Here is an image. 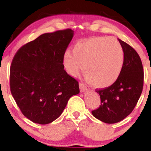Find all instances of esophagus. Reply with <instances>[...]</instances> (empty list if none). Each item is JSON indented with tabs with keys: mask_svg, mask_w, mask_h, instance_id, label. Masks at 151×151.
<instances>
[{
	"mask_svg": "<svg viewBox=\"0 0 151 151\" xmlns=\"http://www.w3.org/2000/svg\"><path fill=\"white\" fill-rule=\"evenodd\" d=\"M79 86H80V89L81 92H85V91H87V87L85 86V85L83 84V83H80L79 84Z\"/></svg>",
	"mask_w": 151,
	"mask_h": 151,
	"instance_id": "obj_1",
	"label": "esophagus"
}]
</instances>
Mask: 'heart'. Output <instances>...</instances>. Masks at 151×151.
I'll use <instances>...</instances> for the list:
<instances>
[{
	"instance_id": "obj_1",
	"label": "heart",
	"mask_w": 151,
	"mask_h": 151,
	"mask_svg": "<svg viewBox=\"0 0 151 151\" xmlns=\"http://www.w3.org/2000/svg\"><path fill=\"white\" fill-rule=\"evenodd\" d=\"M124 54L121 44L109 36L95 37L74 45L73 52L63 55L65 69L77 76L82 69L88 81L96 88H106L116 82L122 71Z\"/></svg>"
}]
</instances>
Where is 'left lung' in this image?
Returning <instances> with one entry per match:
<instances>
[{
    "instance_id": "left-lung-1",
    "label": "left lung",
    "mask_w": 151,
    "mask_h": 151,
    "mask_svg": "<svg viewBox=\"0 0 151 151\" xmlns=\"http://www.w3.org/2000/svg\"><path fill=\"white\" fill-rule=\"evenodd\" d=\"M123 50L122 71L115 83L98 89L101 105L92 111L96 118L106 123L121 121L133 111L142 91L144 71L138 53L130 45L118 39Z\"/></svg>"
}]
</instances>
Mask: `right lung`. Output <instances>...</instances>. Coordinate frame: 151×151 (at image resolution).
Returning <instances> with one entry per match:
<instances>
[{
    "instance_id": "add662e5",
    "label": "right lung",
    "mask_w": 151,
    "mask_h": 151,
    "mask_svg": "<svg viewBox=\"0 0 151 151\" xmlns=\"http://www.w3.org/2000/svg\"><path fill=\"white\" fill-rule=\"evenodd\" d=\"M73 36L71 29L44 33L19 48L12 60L11 93L22 113L33 123L54 121L68 99L80 93L78 82L63 64Z\"/></svg>"
}]
</instances>
